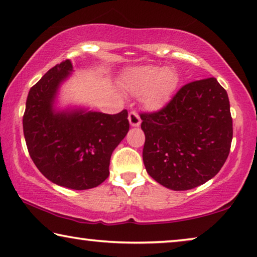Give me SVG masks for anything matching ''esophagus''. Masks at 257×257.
Wrapping results in <instances>:
<instances>
[{
  "mask_svg": "<svg viewBox=\"0 0 257 257\" xmlns=\"http://www.w3.org/2000/svg\"><path fill=\"white\" fill-rule=\"evenodd\" d=\"M128 121L131 126L137 127V126H139L141 124V118L136 111H131L128 113Z\"/></svg>",
  "mask_w": 257,
  "mask_h": 257,
  "instance_id": "1",
  "label": "esophagus"
}]
</instances>
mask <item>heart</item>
I'll list each match as a JSON object with an SVG mask.
<instances>
[{
	"instance_id": "1",
	"label": "heart",
	"mask_w": 257,
	"mask_h": 257,
	"mask_svg": "<svg viewBox=\"0 0 257 257\" xmlns=\"http://www.w3.org/2000/svg\"><path fill=\"white\" fill-rule=\"evenodd\" d=\"M179 84V76L173 68L145 65L125 71L120 85L134 96H141L142 104L157 111L167 105Z\"/></svg>"
}]
</instances>
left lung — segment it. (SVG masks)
<instances>
[{
	"label": "left lung",
	"mask_w": 257,
	"mask_h": 257,
	"mask_svg": "<svg viewBox=\"0 0 257 257\" xmlns=\"http://www.w3.org/2000/svg\"><path fill=\"white\" fill-rule=\"evenodd\" d=\"M140 117L146 137L142 159L162 186L192 189L222 169L233 127L227 93L216 78L186 84L164 108Z\"/></svg>",
	"instance_id": "obj_1"
}]
</instances>
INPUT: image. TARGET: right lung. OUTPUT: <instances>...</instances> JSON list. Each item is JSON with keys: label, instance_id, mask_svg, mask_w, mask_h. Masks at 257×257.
<instances>
[{"label": "right lung", "instance_id": "right-lung-1", "mask_svg": "<svg viewBox=\"0 0 257 257\" xmlns=\"http://www.w3.org/2000/svg\"><path fill=\"white\" fill-rule=\"evenodd\" d=\"M72 71V63L66 60L30 89L23 128L39 171L58 186L82 191L108 178L111 154L127 134L130 123L127 110L108 115L55 108L58 88Z\"/></svg>", "mask_w": 257, "mask_h": 257}]
</instances>
